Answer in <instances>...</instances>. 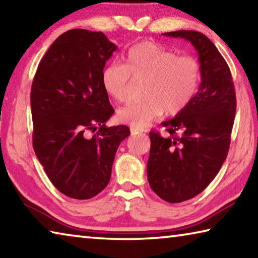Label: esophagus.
I'll list each match as a JSON object with an SVG mask.
<instances>
[{
    "label": "esophagus",
    "mask_w": 258,
    "mask_h": 258,
    "mask_svg": "<svg viewBox=\"0 0 258 258\" xmlns=\"http://www.w3.org/2000/svg\"><path fill=\"white\" fill-rule=\"evenodd\" d=\"M142 132H143V130L131 126V133H132V134H138V133H142Z\"/></svg>",
    "instance_id": "34e87169"
}]
</instances>
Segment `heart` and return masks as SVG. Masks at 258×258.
Masks as SVG:
<instances>
[{"label":"heart","mask_w":258,"mask_h":258,"mask_svg":"<svg viewBox=\"0 0 258 258\" xmlns=\"http://www.w3.org/2000/svg\"><path fill=\"white\" fill-rule=\"evenodd\" d=\"M131 76L146 78L141 101L120 108L119 121L142 128L163 113L176 115L197 93L202 68L192 55H177L154 42H141L128 50L126 63L110 62L103 68L101 83L109 97L123 102L128 97Z\"/></svg>","instance_id":"b5f03b06"}]
</instances>
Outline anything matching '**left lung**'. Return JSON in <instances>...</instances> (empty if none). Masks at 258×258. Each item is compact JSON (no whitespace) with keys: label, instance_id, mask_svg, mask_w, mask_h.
<instances>
[{"label":"left lung","instance_id":"8db88e82","mask_svg":"<svg viewBox=\"0 0 258 258\" xmlns=\"http://www.w3.org/2000/svg\"><path fill=\"white\" fill-rule=\"evenodd\" d=\"M163 35L191 42L202 68V83L191 102L161 123L169 135L149 133L150 187L165 202L176 204L203 192L220 172L230 148L237 99L228 63L207 36L195 30Z\"/></svg>","mask_w":258,"mask_h":258}]
</instances>
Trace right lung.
Wrapping results in <instances>:
<instances>
[{
	"mask_svg": "<svg viewBox=\"0 0 258 258\" xmlns=\"http://www.w3.org/2000/svg\"><path fill=\"white\" fill-rule=\"evenodd\" d=\"M116 49L101 32L68 30L46 51L32 84L35 154L52 184L74 199L107 186L116 151L130 135L125 125L106 126L115 110L101 73Z\"/></svg>",
	"mask_w": 258,
	"mask_h": 258,
	"instance_id": "obj_1",
	"label": "right lung"
}]
</instances>
